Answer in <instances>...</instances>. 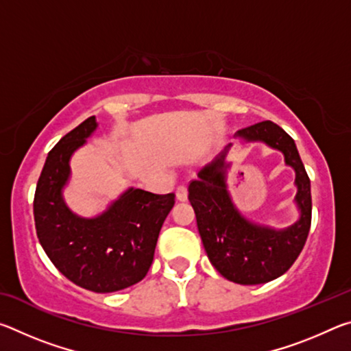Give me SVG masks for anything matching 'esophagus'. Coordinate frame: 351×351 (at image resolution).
I'll list each match as a JSON object with an SVG mask.
<instances>
[{
    "label": "esophagus",
    "mask_w": 351,
    "mask_h": 351,
    "mask_svg": "<svg viewBox=\"0 0 351 351\" xmlns=\"http://www.w3.org/2000/svg\"><path fill=\"white\" fill-rule=\"evenodd\" d=\"M187 195H189V192H187V187L184 186H178V189H176V198L180 199V201H186L187 199Z\"/></svg>",
    "instance_id": "obj_1"
}]
</instances>
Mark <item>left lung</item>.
I'll return each mask as SVG.
<instances>
[{
    "mask_svg": "<svg viewBox=\"0 0 351 351\" xmlns=\"http://www.w3.org/2000/svg\"><path fill=\"white\" fill-rule=\"evenodd\" d=\"M235 136L263 141L285 154L295 170V203L300 219L285 230L249 223L235 209L226 189V152L198 171L189 184V199L210 263L223 277L240 285H260L285 274L305 246L311 226V190L304 162L291 136L271 121L241 128Z\"/></svg>",
    "mask_w": 351,
    "mask_h": 351,
    "instance_id": "obj_1",
    "label": "left lung"
}]
</instances>
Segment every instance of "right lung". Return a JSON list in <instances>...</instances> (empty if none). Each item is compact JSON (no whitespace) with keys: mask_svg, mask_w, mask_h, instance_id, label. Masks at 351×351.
Returning a JSON list of instances; mask_svg holds the SVG:
<instances>
[{"mask_svg":"<svg viewBox=\"0 0 351 351\" xmlns=\"http://www.w3.org/2000/svg\"><path fill=\"white\" fill-rule=\"evenodd\" d=\"M96 127V117H88L47 154L35 189L34 218L40 245L68 280L93 293H114L147 276L175 193L130 189L102 215H74L62 198L69 158Z\"/></svg>","mask_w":351,"mask_h":351,"instance_id":"right-lung-1","label":"right lung"}]
</instances>
